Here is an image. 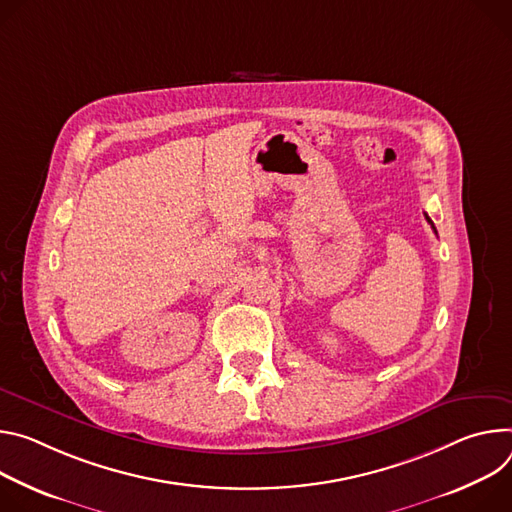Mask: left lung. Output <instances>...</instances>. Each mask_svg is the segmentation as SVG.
<instances>
[{"label": "left lung", "instance_id": "obj_1", "mask_svg": "<svg viewBox=\"0 0 512 512\" xmlns=\"http://www.w3.org/2000/svg\"><path fill=\"white\" fill-rule=\"evenodd\" d=\"M425 217H427V215H425ZM427 221H429V223H431V227H433V232H435V234H437V230H435V225H433V221H431V219H429V217H427Z\"/></svg>", "mask_w": 512, "mask_h": 512}]
</instances>
